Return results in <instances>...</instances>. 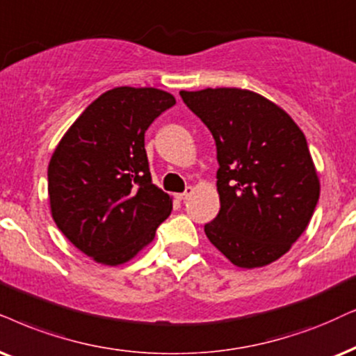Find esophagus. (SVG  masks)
<instances>
[{"label":"esophagus","mask_w":356,"mask_h":356,"mask_svg":"<svg viewBox=\"0 0 356 356\" xmlns=\"http://www.w3.org/2000/svg\"><path fill=\"white\" fill-rule=\"evenodd\" d=\"M192 193H193V188H192V187H187V188H186V192H182V193H177V195H175V197H177L179 200H187L188 197L192 195Z\"/></svg>","instance_id":"34e87169"}]
</instances>
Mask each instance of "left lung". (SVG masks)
<instances>
[{
  "instance_id": "obj_1",
  "label": "left lung",
  "mask_w": 356,
  "mask_h": 356,
  "mask_svg": "<svg viewBox=\"0 0 356 356\" xmlns=\"http://www.w3.org/2000/svg\"><path fill=\"white\" fill-rule=\"evenodd\" d=\"M181 97L217 145L220 211L205 225L207 238L238 268L266 266L302 235L321 195L304 133L250 90H182Z\"/></svg>"
}]
</instances>
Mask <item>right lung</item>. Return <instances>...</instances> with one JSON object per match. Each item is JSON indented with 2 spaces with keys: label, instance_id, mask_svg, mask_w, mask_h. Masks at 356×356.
<instances>
[{
  "label": "right lung",
  "instance_id": "right-lung-1",
  "mask_svg": "<svg viewBox=\"0 0 356 356\" xmlns=\"http://www.w3.org/2000/svg\"><path fill=\"white\" fill-rule=\"evenodd\" d=\"M175 98L159 88L116 87L85 108L47 169L56 225L97 263L118 266L154 240L172 199L151 181L145 133Z\"/></svg>",
  "mask_w": 356,
  "mask_h": 356
}]
</instances>
